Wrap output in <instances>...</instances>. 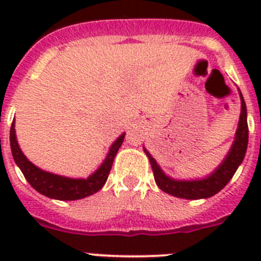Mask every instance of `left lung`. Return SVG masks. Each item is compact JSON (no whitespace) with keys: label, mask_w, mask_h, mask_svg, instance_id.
Wrapping results in <instances>:
<instances>
[{"label":"left lung","mask_w":261,"mask_h":261,"mask_svg":"<svg viewBox=\"0 0 261 261\" xmlns=\"http://www.w3.org/2000/svg\"><path fill=\"white\" fill-rule=\"evenodd\" d=\"M241 93V91H239ZM242 99V111H241V119H239L238 130L235 136V141L231 146V150L226 155L225 161L222 165L217 168L216 171L206 179L202 180H192V181H179L172 180L168 176H166L159 168L156 162L154 161L153 156L147 150H145L147 158L150 161L151 168H153L154 179H155L156 186L163 191V192L172 195L175 197H180V199H206L211 196L216 195L220 192L226 184L229 183L230 179L234 176L237 168L242 163L244 158V154L247 150L248 144V124H247V108L246 103L241 94Z\"/></svg>","instance_id":"obj_1"}]
</instances>
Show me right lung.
<instances>
[{"label":"right lung","instance_id":"right-lung-1","mask_svg":"<svg viewBox=\"0 0 261 261\" xmlns=\"http://www.w3.org/2000/svg\"><path fill=\"white\" fill-rule=\"evenodd\" d=\"M123 141L124 135H121L111 146L110 153H108L107 158L105 159L103 165L91 176H89L87 179H70V177H64L60 176V175L43 171V170L32 165L29 159L23 155L19 146H18L17 138H15V129H14V120L10 128L11 154H13L14 161L19 166L20 171L23 172L30 186L41 195L50 197V199L62 200V201L84 199V197L98 192L107 181L115 155H116Z\"/></svg>","mask_w":261,"mask_h":261}]
</instances>
